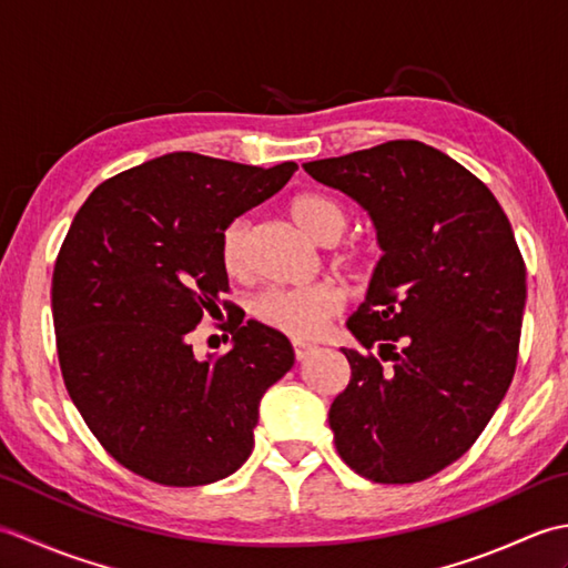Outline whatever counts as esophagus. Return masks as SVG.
Wrapping results in <instances>:
<instances>
[{
	"label": "esophagus",
	"instance_id": "esophagus-1",
	"mask_svg": "<svg viewBox=\"0 0 568 568\" xmlns=\"http://www.w3.org/2000/svg\"><path fill=\"white\" fill-rule=\"evenodd\" d=\"M312 344H303V342H293V352H295V358L297 361H305L310 354H312Z\"/></svg>",
	"mask_w": 568,
	"mask_h": 568
}]
</instances>
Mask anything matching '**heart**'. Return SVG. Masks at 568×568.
I'll use <instances>...</instances> for the list:
<instances>
[{"mask_svg": "<svg viewBox=\"0 0 568 568\" xmlns=\"http://www.w3.org/2000/svg\"><path fill=\"white\" fill-rule=\"evenodd\" d=\"M287 212L310 239L324 246L336 244L348 226V210L339 200L324 195V192H300L287 204ZM251 239L253 224L246 216H236L224 226L220 258L226 275H246ZM373 258H376L373 241H354L339 256V261L352 265V268H361ZM342 307L344 291L336 283L324 281L307 287H271L253 300V317L265 327L293 336V339H312Z\"/></svg>", "mask_w": 568, "mask_h": 568, "instance_id": "b5f03b06", "label": "heart"}]
</instances>
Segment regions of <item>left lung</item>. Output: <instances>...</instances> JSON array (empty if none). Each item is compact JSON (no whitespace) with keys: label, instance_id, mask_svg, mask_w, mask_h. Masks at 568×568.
<instances>
[{"label":"left lung","instance_id":"8db88e82","mask_svg":"<svg viewBox=\"0 0 568 568\" xmlns=\"http://www.w3.org/2000/svg\"><path fill=\"white\" fill-rule=\"evenodd\" d=\"M303 168L368 210L385 251L346 322L366 354L342 348L352 378L329 407L336 452L376 484H417L474 446L510 388L523 253L486 183L422 141Z\"/></svg>","mask_w":568,"mask_h":568}]
</instances>
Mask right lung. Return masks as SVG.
Segmentation results:
<instances>
[{"mask_svg":"<svg viewBox=\"0 0 568 568\" xmlns=\"http://www.w3.org/2000/svg\"><path fill=\"white\" fill-rule=\"evenodd\" d=\"M295 171L165 153L104 180L72 220L51 285L60 373L84 425L136 476L204 486L251 456L261 397L295 354L224 300L220 241ZM222 308L235 348L202 362L189 334Z\"/></svg>","mask_w":568,"mask_h":568,"instance_id":"add662e5","label":"right lung"}]
</instances>
